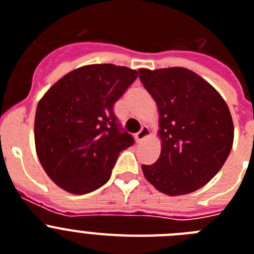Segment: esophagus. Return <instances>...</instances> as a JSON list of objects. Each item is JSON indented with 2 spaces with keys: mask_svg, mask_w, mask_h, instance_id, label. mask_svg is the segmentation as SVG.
Listing matches in <instances>:
<instances>
[{
  "mask_svg": "<svg viewBox=\"0 0 254 254\" xmlns=\"http://www.w3.org/2000/svg\"><path fill=\"white\" fill-rule=\"evenodd\" d=\"M148 134H149L148 127H142V129H140L139 131H138V133L135 134L136 142H142V140L144 139L145 136H148Z\"/></svg>",
  "mask_w": 254,
  "mask_h": 254,
  "instance_id": "1",
  "label": "esophagus"
}]
</instances>
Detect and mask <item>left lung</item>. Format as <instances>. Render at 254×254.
<instances>
[{
	"label": "left lung",
	"mask_w": 254,
	"mask_h": 254,
	"mask_svg": "<svg viewBox=\"0 0 254 254\" xmlns=\"http://www.w3.org/2000/svg\"><path fill=\"white\" fill-rule=\"evenodd\" d=\"M139 79L158 106L162 139L160 158L142 165L145 179L169 195L202 188L233 147L228 105L212 85L184 67L140 69Z\"/></svg>",
	"instance_id": "obj_1"
}]
</instances>
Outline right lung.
<instances>
[{"instance_id":"right-lung-1","label":"right lung","mask_w":254,"mask_h":254,"mask_svg":"<svg viewBox=\"0 0 254 254\" xmlns=\"http://www.w3.org/2000/svg\"><path fill=\"white\" fill-rule=\"evenodd\" d=\"M138 72L96 64L66 74L37 106L34 139L42 166L60 188L85 194L111 176L121 151L134 144L114 112Z\"/></svg>"}]
</instances>
